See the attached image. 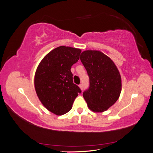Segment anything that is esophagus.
Returning <instances> with one entry per match:
<instances>
[{
  "instance_id": "esophagus-1",
  "label": "esophagus",
  "mask_w": 153,
  "mask_h": 153,
  "mask_svg": "<svg viewBox=\"0 0 153 153\" xmlns=\"http://www.w3.org/2000/svg\"><path fill=\"white\" fill-rule=\"evenodd\" d=\"M79 88L81 89V90L82 91V89H83V85H82V84H80L79 85Z\"/></svg>"
}]
</instances>
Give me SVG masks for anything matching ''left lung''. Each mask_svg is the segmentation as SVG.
I'll use <instances>...</instances> for the list:
<instances>
[{
	"label": "left lung",
	"mask_w": 153,
	"mask_h": 153,
	"mask_svg": "<svg viewBox=\"0 0 153 153\" xmlns=\"http://www.w3.org/2000/svg\"><path fill=\"white\" fill-rule=\"evenodd\" d=\"M80 58L89 78V87L84 91V98L91 111L103 112L120 97V73L114 62L99 51H85Z\"/></svg>",
	"instance_id": "obj_1"
}]
</instances>
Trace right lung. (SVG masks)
<instances>
[{"label":"right lung","instance_id":"add662e5","mask_svg":"<svg viewBox=\"0 0 153 153\" xmlns=\"http://www.w3.org/2000/svg\"><path fill=\"white\" fill-rule=\"evenodd\" d=\"M81 50L60 46L48 53L39 63L34 77L37 95L46 108L57 115L72 108L81 90L73 81L71 66L79 59Z\"/></svg>","mask_w":153,"mask_h":153}]
</instances>
